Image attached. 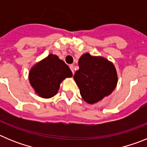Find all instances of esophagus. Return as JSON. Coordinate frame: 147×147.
Here are the masks:
<instances>
[{
  "label": "esophagus",
  "mask_w": 147,
  "mask_h": 147,
  "mask_svg": "<svg viewBox=\"0 0 147 147\" xmlns=\"http://www.w3.org/2000/svg\"><path fill=\"white\" fill-rule=\"evenodd\" d=\"M70 68H71V71H72L73 74H74V65H69Z\"/></svg>",
  "instance_id": "1"
}]
</instances>
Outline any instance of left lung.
Returning <instances> with one entry per match:
<instances>
[{
  "label": "left lung",
  "mask_w": 147,
  "mask_h": 147,
  "mask_svg": "<svg viewBox=\"0 0 147 147\" xmlns=\"http://www.w3.org/2000/svg\"><path fill=\"white\" fill-rule=\"evenodd\" d=\"M78 64L80 69L76 71L74 79L85 102L93 105L112 93L118 82L113 62L86 53L81 56Z\"/></svg>",
  "instance_id": "8db88e82"
}]
</instances>
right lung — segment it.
I'll return each instance as SVG.
<instances>
[{
	"instance_id": "right-lung-1",
	"label": "right lung",
	"mask_w": 147,
	"mask_h": 147,
	"mask_svg": "<svg viewBox=\"0 0 147 147\" xmlns=\"http://www.w3.org/2000/svg\"><path fill=\"white\" fill-rule=\"evenodd\" d=\"M72 76L69 67L57 56L51 54L31 68L28 80L36 94L49 98L57 93L65 79Z\"/></svg>"
}]
</instances>
